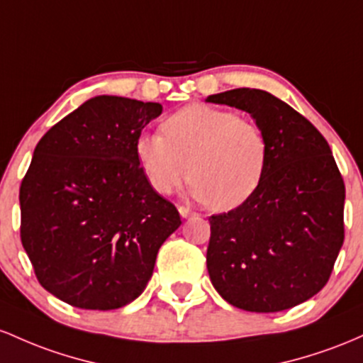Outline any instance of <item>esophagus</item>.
I'll return each mask as SVG.
<instances>
[{
    "instance_id": "esophagus-1",
    "label": "esophagus",
    "mask_w": 363,
    "mask_h": 363,
    "mask_svg": "<svg viewBox=\"0 0 363 363\" xmlns=\"http://www.w3.org/2000/svg\"><path fill=\"white\" fill-rule=\"evenodd\" d=\"M178 213H180L182 218H190V216L195 214V213H192V211L189 209V207H183V206L178 207Z\"/></svg>"
}]
</instances>
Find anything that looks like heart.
Instances as JSON below:
<instances>
[{"label": "heart", "instance_id": "1", "mask_svg": "<svg viewBox=\"0 0 363 363\" xmlns=\"http://www.w3.org/2000/svg\"><path fill=\"white\" fill-rule=\"evenodd\" d=\"M162 133L144 132L135 140L138 166L157 194L177 192L190 177L195 201L231 211L259 189L269 145L252 120L230 109L190 104L162 121Z\"/></svg>", "mask_w": 363, "mask_h": 363}]
</instances>
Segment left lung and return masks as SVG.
Masks as SVG:
<instances>
[{
	"label": "left lung",
	"instance_id": "1",
	"mask_svg": "<svg viewBox=\"0 0 363 363\" xmlns=\"http://www.w3.org/2000/svg\"><path fill=\"white\" fill-rule=\"evenodd\" d=\"M206 101L248 113L269 145L255 194L209 218L213 286L248 312L303 303L328 283L345 240V183L331 147L307 118L260 89H233Z\"/></svg>",
	"mask_w": 363,
	"mask_h": 363
}]
</instances>
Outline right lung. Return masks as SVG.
<instances>
[{"label": "right lung", "mask_w": 363, "mask_h": 363, "mask_svg": "<svg viewBox=\"0 0 363 363\" xmlns=\"http://www.w3.org/2000/svg\"><path fill=\"white\" fill-rule=\"evenodd\" d=\"M160 103L96 96L35 145L20 185V238L43 288L85 311L128 305L182 225L150 186L135 140Z\"/></svg>", "instance_id": "obj_1"}]
</instances>
